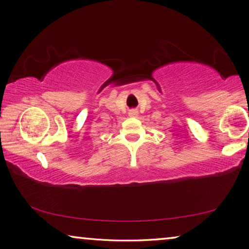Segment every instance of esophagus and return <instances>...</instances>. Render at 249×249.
Segmentation results:
<instances>
[{
	"label": "esophagus",
	"instance_id": "esophagus-1",
	"mask_svg": "<svg viewBox=\"0 0 249 249\" xmlns=\"http://www.w3.org/2000/svg\"><path fill=\"white\" fill-rule=\"evenodd\" d=\"M137 114H138L137 109H130V111H129V115L130 116H137Z\"/></svg>",
	"mask_w": 249,
	"mask_h": 249
}]
</instances>
